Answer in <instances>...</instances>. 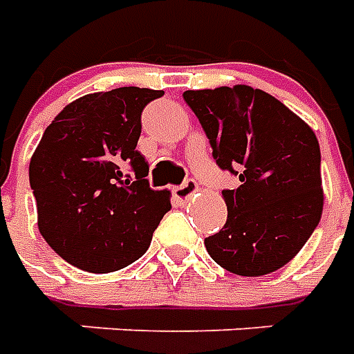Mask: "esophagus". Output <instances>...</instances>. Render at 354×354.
Wrapping results in <instances>:
<instances>
[{
  "label": "esophagus",
  "instance_id": "34e87169",
  "mask_svg": "<svg viewBox=\"0 0 354 354\" xmlns=\"http://www.w3.org/2000/svg\"><path fill=\"white\" fill-rule=\"evenodd\" d=\"M197 192H199V185H197L195 180H185L184 184L172 189V193H174V197L178 201H189Z\"/></svg>",
  "mask_w": 354,
  "mask_h": 354
}]
</instances>
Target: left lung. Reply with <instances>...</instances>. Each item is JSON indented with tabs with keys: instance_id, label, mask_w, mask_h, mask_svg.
Here are the masks:
<instances>
[{
	"instance_id": "1",
	"label": "left lung",
	"mask_w": 354,
	"mask_h": 354,
	"mask_svg": "<svg viewBox=\"0 0 354 354\" xmlns=\"http://www.w3.org/2000/svg\"><path fill=\"white\" fill-rule=\"evenodd\" d=\"M218 167L241 185L223 189L227 222L205 239L210 258L241 277L286 266L319 225L324 205L319 140L274 96L248 85L185 91Z\"/></svg>"
}]
</instances>
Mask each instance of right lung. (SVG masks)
<instances>
[{
	"mask_svg": "<svg viewBox=\"0 0 354 354\" xmlns=\"http://www.w3.org/2000/svg\"><path fill=\"white\" fill-rule=\"evenodd\" d=\"M162 94L140 87L85 94L43 132L30 161L37 227L68 263L111 273L149 248L170 193L149 187L136 144L142 109Z\"/></svg>",
	"mask_w": 354,
	"mask_h": 354,
	"instance_id": "obj_1",
	"label": "right lung"
}]
</instances>
